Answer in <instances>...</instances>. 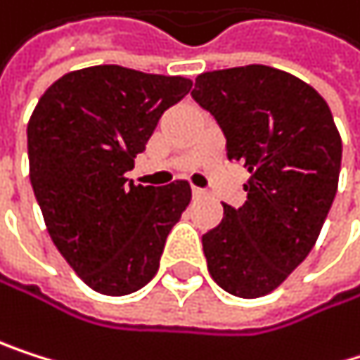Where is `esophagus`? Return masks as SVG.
Segmentation results:
<instances>
[{
    "mask_svg": "<svg viewBox=\"0 0 360 360\" xmlns=\"http://www.w3.org/2000/svg\"><path fill=\"white\" fill-rule=\"evenodd\" d=\"M192 194H194V198H205L207 196V190H202V188H192Z\"/></svg>",
    "mask_w": 360,
    "mask_h": 360,
    "instance_id": "34e87169",
    "label": "esophagus"
}]
</instances>
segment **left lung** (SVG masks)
Masks as SVG:
<instances>
[{
  "label": "left lung",
  "instance_id": "obj_1",
  "mask_svg": "<svg viewBox=\"0 0 360 360\" xmlns=\"http://www.w3.org/2000/svg\"><path fill=\"white\" fill-rule=\"evenodd\" d=\"M194 101L215 115L228 160L251 172L240 209L202 236L213 281L255 300L278 289L312 251L333 205L342 136L327 101L300 77L247 65L196 77Z\"/></svg>",
  "mask_w": 360,
  "mask_h": 360
}]
</instances>
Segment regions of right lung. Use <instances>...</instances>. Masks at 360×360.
<instances>
[{"instance_id": "obj_1", "label": "right lung", "mask_w": 360, "mask_h": 360, "mask_svg": "<svg viewBox=\"0 0 360 360\" xmlns=\"http://www.w3.org/2000/svg\"><path fill=\"white\" fill-rule=\"evenodd\" d=\"M190 88L181 75L96 65L58 77L29 117V179L46 230L96 293L145 287L192 200L184 179L164 188L126 179L160 115Z\"/></svg>"}]
</instances>
